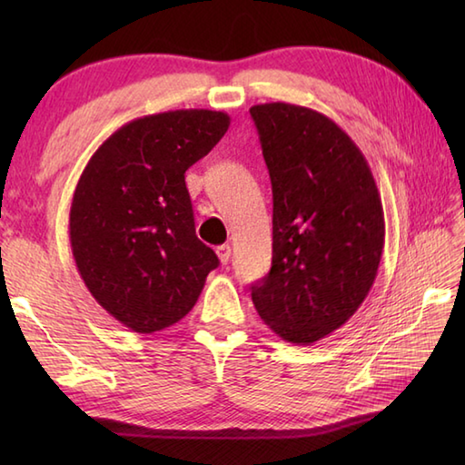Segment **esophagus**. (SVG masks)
I'll list each match as a JSON object with an SVG mask.
<instances>
[{
    "label": "esophagus",
    "instance_id": "esophagus-1",
    "mask_svg": "<svg viewBox=\"0 0 465 465\" xmlns=\"http://www.w3.org/2000/svg\"><path fill=\"white\" fill-rule=\"evenodd\" d=\"M215 253H217V258H220L222 263H227V262H230V258H232V248H230V245H227V243L217 245Z\"/></svg>",
    "mask_w": 465,
    "mask_h": 465
}]
</instances>
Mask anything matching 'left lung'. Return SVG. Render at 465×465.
<instances>
[{
    "label": "left lung",
    "instance_id": "obj_1",
    "mask_svg": "<svg viewBox=\"0 0 465 465\" xmlns=\"http://www.w3.org/2000/svg\"><path fill=\"white\" fill-rule=\"evenodd\" d=\"M250 114L273 193L272 270L252 300L282 340L310 345L368 298L383 252L381 197L360 147L330 117L283 102Z\"/></svg>",
    "mask_w": 465,
    "mask_h": 465
}]
</instances>
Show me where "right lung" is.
Masks as SVG:
<instances>
[{"label":"right lung","mask_w":465,"mask_h":465,"mask_svg":"<svg viewBox=\"0 0 465 465\" xmlns=\"http://www.w3.org/2000/svg\"><path fill=\"white\" fill-rule=\"evenodd\" d=\"M227 127L230 115L212 110L137 117L97 147L77 182L69 210L77 272L132 331L180 322L220 263L195 235L185 172Z\"/></svg>","instance_id":"right-lung-1"}]
</instances>
